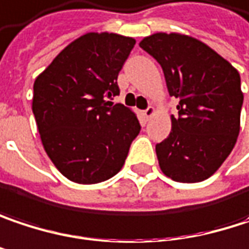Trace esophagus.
<instances>
[{
    "instance_id": "esophagus-1",
    "label": "esophagus",
    "mask_w": 249,
    "mask_h": 249,
    "mask_svg": "<svg viewBox=\"0 0 249 249\" xmlns=\"http://www.w3.org/2000/svg\"><path fill=\"white\" fill-rule=\"evenodd\" d=\"M154 112H155V108H154L152 105H149L147 109L144 111V117L148 120V118H151V117L154 115Z\"/></svg>"
}]
</instances>
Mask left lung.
Segmentation results:
<instances>
[{"label": "left lung", "mask_w": 249, "mask_h": 249, "mask_svg": "<svg viewBox=\"0 0 249 249\" xmlns=\"http://www.w3.org/2000/svg\"><path fill=\"white\" fill-rule=\"evenodd\" d=\"M140 47L164 71L179 100L170 135L155 145L161 171L177 182L210 178L231 154L244 102L238 71L207 44L181 34L145 36Z\"/></svg>", "instance_id": "obj_1"}]
</instances>
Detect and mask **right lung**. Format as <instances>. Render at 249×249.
Listing matches in <instances>:
<instances>
[{"instance_id":"right-lung-1","label":"right lung","mask_w":249,"mask_h":249,"mask_svg":"<svg viewBox=\"0 0 249 249\" xmlns=\"http://www.w3.org/2000/svg\"><path fill=\"white\" fill-rule=\"evenodd\" d=\"M135 39L88 33L65 47L34 82V112L50 160L70 181L97 184L123 168L141 125L123 104L118 74Z\"/></svg>"}]
</instances>
